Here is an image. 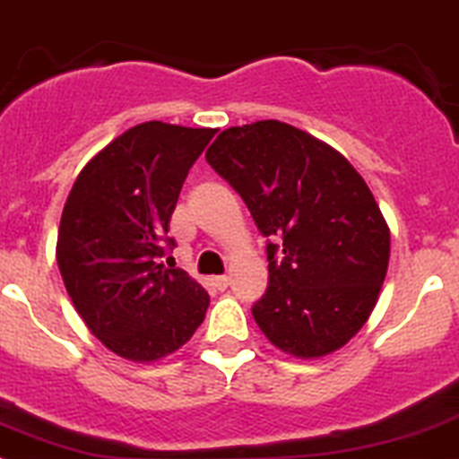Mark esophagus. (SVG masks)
<instances>
[{"label":"esophagus","instance_id":"1","mask_svg":"<svg viewBox=\"0 0 459 459\" xmlns=\"http://www.w3.org/2000/svg\"><path fill=\"white\" fill-rule=\"evenodd\" d=\"M212 285H215L217 290H221V292H224V290L230 285V281H229V276H215V278H212Z\"/></svg>","mask_w":459,"mask_h":459}]
</instances>
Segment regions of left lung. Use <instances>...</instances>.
I'll use <instances>...</instances> for the list:
<instances>
[{"label":"left lung","instance_id":"8db88e82","mask_svg":"<svg viewBox=\"0 0 459 459\" xmlns=\"http://www.w3.org/2000/svg\"><path fill=\"white\" fill-rule=\"evenodd\" d=\"M205 160L251 210L269 282L254 303L267 340L297 358L342 349L365 326L389 263V229L349 160L278 119L230 126Z\"/></svg>","mask_w":459,"mask_h":459}]
</instances>
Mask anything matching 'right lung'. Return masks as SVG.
I'll return each mask as SVG.
<instances>
[{
  "label": "right lung",
  "mask_w": 459,
  "mask_h": 459,
  "mask_svg": "<svg viewBox=\"0 0 459 459\" xmlns=\"http://www.w3.org/2000/svg\"><path fill=\"white\" fill-rule=\"evenodd\" d=\"M215 133L128 128L81 169L63 208L56 260L67 294L90 333L133 362L181 349L208 310L199 282L160 258L174 249L167 230L187 171Z\"/></svg>",
  "instance_id": "right-lung-1"
}]
</instances>
